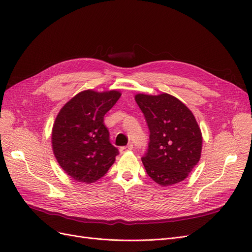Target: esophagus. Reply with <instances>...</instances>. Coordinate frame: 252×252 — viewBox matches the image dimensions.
Instances as JSON below:
<instances>
[{
    "mask_svg": "<svg viewBox=\"0 0 252 252\" xmlns=\"http://www.w3.org/2000/svg\"><path fill=\"white\" fill-rule=\"evenodd\" d=\"M132 149H133V145H132V144H129V145L126 146V147H121V148H120V153H121V154H124V153L128 152V151H131Z\"/></svg>",
    "mask_w": 252,
    "mask_h": 252,
    "instance_id": "esophagus-1",
    "label": "esophagus"
}]
</instances>
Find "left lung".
Segmentation results:
<instances>
[{
    "instance_id": "obj_1",
    "label": "left lung",
    "mask_w": 252,
    "mask_h": 252,
    "mask_svg": "<svg viewBox=\"0 0 252 252\" xmlns=\"http://www.w3.org/2000/svg\"><path fill=\"white\" fill-rule=\"evenodd\" d=\"M135 101L145 115L150 143L143 164L160 186L184 181L202 155L203 135L192 112L167 93L136 94Z\"/></svg>"
}]
</instances>
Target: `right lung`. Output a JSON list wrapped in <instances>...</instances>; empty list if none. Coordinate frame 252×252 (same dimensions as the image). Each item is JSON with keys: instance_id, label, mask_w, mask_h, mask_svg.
<instances>
[{"instance_id": "obj_1", "label": "right lung", "mask_w": 252, "mask_h": 252, "mask_svg": "<svg viewBox=\"0 0 252 252\" xmlns=\"http://www.w3.org/2000/svg\"><path fill=\"white\" fill-rule=\"evenodd\" d=\"M117 90L79 92L60 110L52 146L60 166L76 182L91 184L103 177L119 151L109 142L104 115L121 97Z\"/></svg>"}]
</instances>
